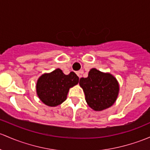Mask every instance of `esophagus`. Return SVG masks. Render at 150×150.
<instances>
[{
    "mask_svg": "<svg viewBox=\"0 0 150 150\" xmlns=\"http://www.w3.org/2000/svg\"><path fill=\"white\" fill-rule=\"evenodd\" d=\"M83 70H80V71H78V72H76V74H77V75H78V76L80 78H81L82 74H83Z\"/></svg>",
    "mask_w": 150,
    "mask_h": 150,
    "instance_id": "obj_1",
    "label": "esophagus"
}]
</instances>
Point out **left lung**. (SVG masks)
<instances>
[{
	"label": "left lung",
	"instance_id": "1",
	"mask_svg": "<svg viewBox=\"0 0 150 150\" xmlns=\"http://www.w3.org/2000/svg\"><path fill=\"white\" fill-rule=\"evenodd\" d=\"M79 84L83 88L88 105L96 111L109 108L119 95V86L110 73H104L96 68L89 71L88 78H81Z\"/></svg>",
	"mask_w": 150,
	"mask_h": 150
}]
</instances>
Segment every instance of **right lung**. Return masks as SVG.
I'll list each match as a JSON object with an SVG mask.
<instances>
[{
    "label": "right lung",
    "instance_id": "1",
    "mask_svg": "<svg viewBox=\"0 0 150 150\" xmlns=\"http://www.w3.org/2000/svg\"><path fill=\"white\" fill-rule=\"evenodd\" d=\"M79 78L74 72L64 75L60 69H56L50 73H45L37 83L38 97L49 106L60 105L67 98L70 88L77 85Z\"/></svg>",
    "mask_w": 150,
    "mask_h": 150
}]
</instances>
